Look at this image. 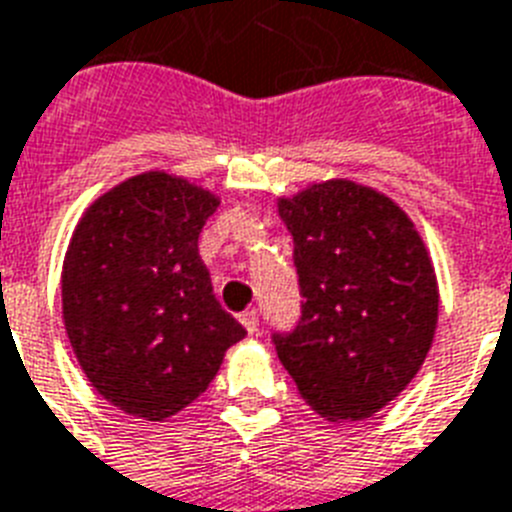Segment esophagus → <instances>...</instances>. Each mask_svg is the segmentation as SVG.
I'll list each match as a JSON object with an SVG mask.
<instances>
[{
  "label": "esophagus",
  "instance_id": "obj_1",
  "mask_svg": "<svg viewBox=\"0 0 512 512\" xmlns=\"http://www.w3.org/2000/svg\"><path fill=\"white\" fill-rule=\"evenodd\" d=\"M239 320H242V325L247 328V333H252V336H255L257 330H260V312H257L255 307L247 309V312H242V317H239Z\"/></svg>",
  "mask_w": 512,
  "mask_h": 512
}]
</instances>
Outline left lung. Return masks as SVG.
I'll use <instances>...</instances> for the list:
<instances>
[{
  "mask_svg": "<svg viewBox=\"0 0 512 512\" xmlns=\"http://www.w3.org/2000/svg\"><path fill=\"white\" fill-rule=\"evenodd\" d=\"M278 213L304 299L296 328L273 333L278 359L309 409L367 419L414 380L435 338L427 247L390 197L349 179L281 197Z\"/></svg>",
  "mask_w": 512,
  "mask_h": 512,
  "instance_id": "obj_1",
  "label": "left lung"
}]
</instances>
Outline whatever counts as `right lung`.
<instances>
[{"instance_id": "add662e5", "label": "right lung", "mask_w": 512, "mask_h": 512, "mask_svg": "<svg viewBox=\"0 0 512 512\" xmlns=\"http://www.w3.org/2000/svg\"><path fill=\"white\" fill-rule=\"evenodd\" d=\"M216 208L203 187L148 171L98 197L72 234L64 328L90 385L124 414L163 422L190 406L247 336L197 252Z\"/></svg>"}]
</instances>
